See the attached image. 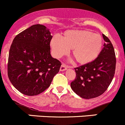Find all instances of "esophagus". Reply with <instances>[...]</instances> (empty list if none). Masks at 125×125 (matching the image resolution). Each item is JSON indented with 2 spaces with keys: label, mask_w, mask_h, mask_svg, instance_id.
<instances>
[{
  "label": "esophagus",
  "mask_w": 125,
  "mask_h": 125,
  "mask_svg": "<svg viewBox=\"0 0 125 125\" xmlns=\"http://www.w3.org/2000/svg\"><path fill=\"white\" fill-rule=\"evenodd\" d=\"M67 66L65 64H62V65H61V67H60V71H64V70H65L67 69Z\"/></svg>",
  "instance_id": "obj_1"
}]
</instances>
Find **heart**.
I'll return each mask as SVG.
<instances>
[{
    "label": "heart",
    "mask_w": 125,
    "mask_h": 125,
    "mask_svg": "<svg viewBox=\"0 0 125 125\" xmlns=\"http://www.w3.org/2000/svg\"><path fill=\"white\" fill-rule=\"evenodd\" d=\"M53 55L60 58L67 55L70 49L76 61L87 64L98 56L103 47L100 35L85 30H70L64 32L61 38L54 36L50 42Z\"/></svg>",
    "instance_id": "obj_1"
}]
</instances>
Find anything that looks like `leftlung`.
<instances>
[{
	"label": "left lung",
	"mask_w": 125,
	"mask_h": 125,
	"mask_svg": "<svg viewBox=\"0 0 125 125\" xmlns=\"http://www.w3.org/2000/svg\"><path fill=\"white\" fill-rule=\"evenodd\" d=\"M105 43L94 61L75 68L76 78L71 88L84 99L96 98L107 90L113 79L116 65L114 49L109 38L103 34Z\"/></svg>",
	"instance_id": "1"
}]
</instances>
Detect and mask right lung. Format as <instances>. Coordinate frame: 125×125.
I'll use <instances>...</instances> for the list:
<instances>
[{
    "label": "right lung",
    "instance_id": "obj_1",
    "mask_svg": "<svg viewBox=\"0 0 125 125\" xmlns=\"http://www.w3.org/2000/svg\"><path fill=\"white\" fill-rule=\"evenodd\" d=\"M50 31L36 24L13 39L8 56V76L13 86L23 94L37 95L50 86L61 63L50 55Z\"/></svg>",
    "mask_w": 125,
    "mask_h": 125
}]
</instances>
